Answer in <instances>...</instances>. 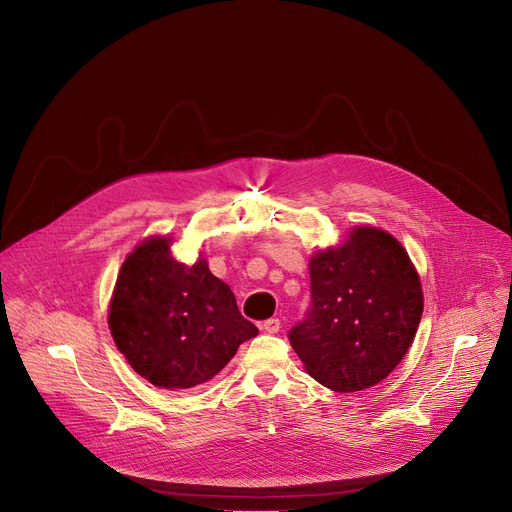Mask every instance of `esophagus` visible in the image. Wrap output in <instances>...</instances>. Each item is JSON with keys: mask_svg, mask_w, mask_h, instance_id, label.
Instances as JSON below:
<instances>
[{"mask_svg": "<svg viewBox=\"0 0 512 512\" xmlns=\"http://www.w3.org/2000/svg\"><path fill=\"white\" fill-rule=\"evenodd\" d=\"M261 328H263V332H267V334H277L279 328H281V322H279L277 318H269V320H265V322L261 324Z\"/></svg>", "mask_w": 512, "mask_h": 512, "instance_id": "34e87169", "label": "esophagus"}]
</instances>
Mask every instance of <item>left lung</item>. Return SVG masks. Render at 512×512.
<instances>
[{"label":"left lung","mask_w":512,"mask_h":512,"mask_svg":"<svg viewBox=\"0 0 512 512\" xmlns=\"http://www.w3.org/2000/svg\"><path fill=\"white\" fill-rule=\"evenodd\" d=\"M312 304L291 348L324 387L354 393L383 381L409 350L423 312L419 275L389 233L358 227L310 259Z\"/></svg>","instance_id":"1"}]
</instances>
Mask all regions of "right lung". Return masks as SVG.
Masks as SVG:
<instances>
[{"label":"right lung","mask_w":512,"mask_h":512,"mask_svg":"<svg viewBox=\"0 0 512 512\" xmlns=\"http://www.w3.org/2000/svg\"><path fill=\"white\" fill-rule=\"evenodd\" d=\"M109 328L133 371L156 387L210 381L257 326L239 312L231 287L204 259L192 267L170 255V239H148L125 259L109 308Z\"/></svg>","instance_id":"right-lung-1"}]
</instances>
